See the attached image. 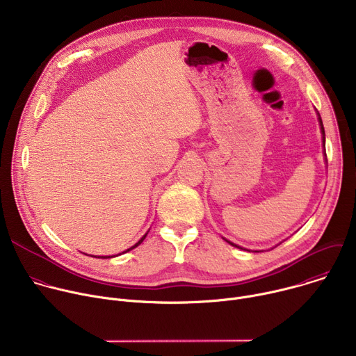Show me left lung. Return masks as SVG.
Returning a JSON list of instances; mask_svg holds the SVG:
<instances>
[{
    "mask_svg": "<svg viewBox=\"0 0 356 356\" xmlns=\"http://www.w3.org/2000/svg\"><path fill=\"white\" fill-rule=\"evenodd\" d=\"M318 121H320V127H321V132H323V142H324V147H325V132H324V125H323V121H321V117H320V114H318ZM324 156H325V161H327V154H324ZM225 239V238H224ZM229 245H232V246H235V248H239V249H243V248H241L239 245H235L234 242H229L228 239H225ZM243 250H248V249H243ZM258 252V250H257Z\"/></svg>",
    "mask_w": 356,
    "mask_h": 356,
    "instance_id": "1",
    "label": "left lung"
}]
</instances>
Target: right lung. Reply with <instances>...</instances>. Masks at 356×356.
I'll list each match as a JSON object with an SVG mask.
<instances>
[{
  "label": "right lung",
  "mask_w": 356,
  "mask_h": 356,
  "mask_svg": "<svg viewBox=\"0 0 356 356\" xmlns=\"http://www.w3.org/2000/svg\"><path fill=\"white\" fill-rule=\"evenodd\" d=\"M146 235H147V232H146V234H145V235H143V236H142V238H140V239H139V241H138V242H136V243H135V245H134V246H131V248H129V249H127V250H125V252H129V250H131V249H134V248H136V246H138V245H140V243H142V242H143V239H145V238H146ZM125 252H122V253H125ZM106 258H107V257H101V259H106ZM108 258H110V257H108ZM111 258H113V257H111Z\"/></svg>",
  "instance_id": "1"
}]
</instances>
